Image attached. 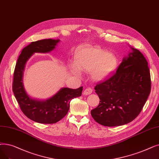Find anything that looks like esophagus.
Here are the masks:
<instances>
[{"label": "esophagus", "instance_id": "obj_1", "mask_svg": "<svg viewBox=\"0 0 159 159\" xmlns=\"http://www.w3.org/2000/svg\"><path fill=\"white\" fill-rule=\"evenodd\" d=\"M92 92H93V89H92V88H86V89H84V92H83V94H84V95H89V94H91V93H92Z\"/></svg>", "mask_w": 159, "mask_h": 159}]
</instances>
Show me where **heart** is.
I'll return each mask as SVG.
<instances>
[{
	"label": "heart",
	"mask_w": 159,
	"mask_h": 159,
	"mask_svg": "<svg viewBox=\"0 0 159 159\" xmlns=\"http://www.w3.org/2000/svg\"><path fill=\"white\" fill-rule=\"evenodd\" d=\"M75 59L78 66L71 65L73 73L80 76V70L91 71L92 77L97 81H104L112 77L119 66L115 54L99 47L79 48L75 51Z\"/></svg>",
	"instance_id": "1"
}]
</instances>
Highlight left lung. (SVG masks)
Returning <instances> with one entry per match:
<instances>
[{"instance_id": "1", "label": "left lung", "mask_w": 159, "mask_h": 159, "mask_svg": "<svg viewBox=\"0 0 159 159\" xmlns=\"http://www.w3.org/2000/svg\"><path fill=\"white\" fill-rule=\"evenodd\" d=\"M130 49L112 77L95 87L100 101L91 110V115L102 125L120 126L132 121L141 112L150 93L148 61L139 50Z\"/></svg>"}]
</instances>
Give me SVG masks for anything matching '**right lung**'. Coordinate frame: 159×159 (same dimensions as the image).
<instances>
[{"label":"right lung","instance_id":"right-lung-1","mask_svg":"<svg viewBox=\"0 0 159 159\" xmlns=\"http://www.w3.org/2000/svg\"><path fill=\"white\" fill-rule=\"evenodd\" d=\"M60 41L41 39L25 47L18 58L13 73V92L20 110L27 118L39 123H55L62 119L68 112L71 99L82 95V86L78 89L61 88L51 98L41 101L32 98L25 91L23 77L27 61L35 52L47 53L53 51Z\"/></svg>","mask_w":159,"mask_h":159}]
</instances>
